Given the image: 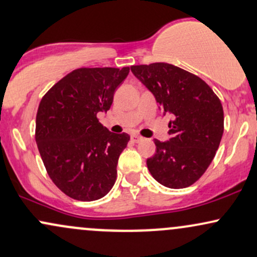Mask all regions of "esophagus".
Returning <instances> with one entry per match:
<instances>
[{"mask_svg":"<svg viewBox=\"0 0 257 257\" xmlns=\"http://www.w3.org/2000/svg\"><path fill=\"white\" fill-rule=\"evenodd\" d=\"M131 140L134 141L135 143H138V142H141L142 140H143V137H141V136H138V135H132Z\"/></svg>","mask_w":257,"mask_h":257,"instance_id":"34e87169","label":"esophagus"}]
</instances>
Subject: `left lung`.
Segmentation results:
<instances>
[{
  "label": "left lung",
  "instance_id": "obj_1",
  "mask_svg": "<svg viewBox=\"0 0 257 257\" xmlns=\"http://www.w3.org/2000/svg\"><path fill=\"white\" fill-rule=\"evenodd\" d=\"M131 71L171 113V138L155 140L156 153L147 160L156 182L171 189L188 188L209 167L224 134V109L204 80L165 62L131 66Z\"/></svg>",
  "mask_w": 257,
  "mask_h": 257
}]
</instances>
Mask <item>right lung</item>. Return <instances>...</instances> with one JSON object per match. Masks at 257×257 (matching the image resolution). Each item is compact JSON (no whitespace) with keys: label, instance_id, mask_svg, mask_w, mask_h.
Returning <instances> with one entry per match:
<instances>
[{"label":"right lung","instance_id":"1","mask_svg":"<svg viewBox=\"0 0 257 257\" xmlns=\"http://www.w3.org/2000/svg\"><path fill=\"white\" fill-rule=\"evenodd\" d=\"M130 67L78 68L43 96L36 116V143L53 183L63 194L90 202L105 196L116 179L127 134L98 122Z\"/></svg>","mask_w":257,"mask_h":257}]
</instances>
